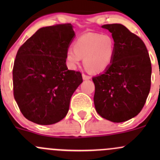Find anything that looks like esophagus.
Instances as JSON below:
<instances>
[{"label": "esophagus", "mask_w": 160, "mask_h": 160, "mask_svg": "<svg viewBox=\"0 0 160 160\" xmlns=\"http://www.w3.org/2000/svg\"><path fill=\"white\" fill-rule=\"evenodd\" d=\"M82 77H83V80H90V78H91V77H90V76H88V75H86V74H84V73H83V75H82Z\"/></svg>", "instance_id": "esophagus-1"}]
</instances>
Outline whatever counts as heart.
<instances>
[{
  "label": "heart",
  "instance_id": "heart-1",
  "mask_svg": "<svg viewBox=\"0 0 160 160\" xmlns=\"http://www.w3.org/2000/svg\"><path fill=\"white\" fill-rule=\"evenodd\" d=\"M115 45L111 35L88 33L79 37L69 49L66 59L71 68H76L81 59L85 67L93 72H101L108 68L114 59Z\"/></svg>",
  "mask_w": 160,
  "mask_h": 160
}]
</instances>
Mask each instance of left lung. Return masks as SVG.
Instances as JSON below:
<instances>
[{
  "instance_id": "1",
  "label": "left lung",
  "mask_w": 160,
  "mask_h": 160,
  "mask_svg": "<svg viewBox=\"0 0 160 160\" xmlns=\"http://www.w3.org/2000/svg\"><path fill=\"white\" fill-rule=\"evenodd\" d=\"M115 45L114 59L103 73L92 78L95 108L102 118L123 122L144 107L151 87L152 66L146 45L121 24L102 25Z\"/></svg>"
}]
</instances>
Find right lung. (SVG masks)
Instances as JSON below:
<instances>
[{
  "label": "right lung",
  "mask_w": 160,
  "mask_h": 160,
  "mask_svg": "<svg viewBox=\"0 0 160 160\" xmlns=\"http://www.w3.org/2000/svg\"><path fill=\"white\" fill-rule=\"evenodd\" d=\"M75 37L71 24L39 28L18 51L13 67L14 97L21 112L38 125L66 117L71 97L83 82L69 70L66 53Z\"/></svg>",
  "instance_id": "obj_1"
}]
</instances>
